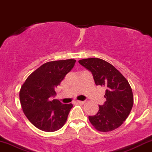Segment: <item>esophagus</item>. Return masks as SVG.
I'll return each instance as SVG.
<instances>
[{
  "label": "esophagus",
  "instance_id": "esophagus-1",
  "mask_svg": "<svg viewBox=\"0 0 152 152\" xmlns=\"http://www.w3.org/2000/svg\"><path fill=\"white\" fill-rule=\"evenodd\" d=\"M76 103H78V104H81V105H83V104L86 103V101H81V100H77V101H76Z\"/></svg>",
  "mask_w": 152,
  "mask_h": 152
}]
</instances>
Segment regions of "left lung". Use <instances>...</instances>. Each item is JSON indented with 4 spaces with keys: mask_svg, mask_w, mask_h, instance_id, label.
I'll return each mask as SVG.
<instances>
[{
    "mask_svg": "<svg viewBox=\"0 0 152 152\" xmlns=\"http://www.w3.org/2000/svg\"><path fill=\"white\" fill-rule=\"evenodd\" d=\"M92 73L95 83L106 88L105 104L89 121L99 132H107L122 125L129 116L134 103L132 88L124 76L111 64L99 58H88L78 61Z\"/></svg>",
    "mask_w": 152,
    "mask_h": 152,
    "instance_id": "8db88e82",
    "label": "left lung"
}]
</instances>
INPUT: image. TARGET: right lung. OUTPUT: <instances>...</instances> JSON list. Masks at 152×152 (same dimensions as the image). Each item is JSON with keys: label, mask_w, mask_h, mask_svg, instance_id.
Masks as SVG:
<instances>
[{"label": "right lung", "mask_w": 152, "mask_h": 152, "mask_svg": "<svg viewBox=\"0 0 152 152\" xmlns=\"http://www.w3.org/2000/svg\"><path fill=\"white\" fill-rule=\"evenodd\" d=\"M76 60L49 61L31 74L20 91L23 113L34 127L44 132H55L66 122L73 105L52 100L55 88L74 66Z\"/></svg>", "instance_id": "right-lung-1"}]
</instances>
